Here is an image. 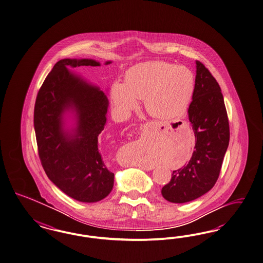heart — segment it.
Here are the masks:
<instances>
[{
  "instance_id": "obj_1",
  "label": "heart",
  "mask_w": 263,
  "mask_h": 263,
  "mask_svg": "<svg viewBox=\"0 0 263 263\" xmlns=\"http://www.w3.org/2000/svg\"><path fill=\"white\" fill-rule=\"evenodd\" d=\"M195 89V78L185 66L162 61L136 64L128 69L124 84L114 83L111 100L127 115L143 98L148 114L159 119L180 117L188 109Z\"/></svg>"
}]
</instances>
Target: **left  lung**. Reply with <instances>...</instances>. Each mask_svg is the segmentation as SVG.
I'll return each instance as SVG.
<instances>
[{"label":"left lung","instance_id":"obj_1","mask_svg":"<svg viewBox=\"0 0 263 263\" xmlns=\"http://www.w3.org/2000/svg\"><path fill=\"white\" fill-rule=\"evenodd\" d=\"M188 117L196 138L187 165L173 172L162 188L164 199L184 203L198 199L215 185L230 142V124L221 88L199 61Z\"/></svg>","mask_w":263,"mask_h":263}]
</instances>
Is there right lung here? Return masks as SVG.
I'll return each instance as SVG.
<instances>
[{"label": "right lung", "instance_id": "1", "mask_svg": "<svg viewBox=\"0 0 263 263\" xmlns=\"http://www.w3.org/2000/svg\"><path fill=\"white\" fill-rule=\"evenodd\" d=\"M84 65L100 63L64 59L54 65L36 96L33 124L41 165L49 179L72 199L96 202L114 186L115 175L106 167L98 147L109 100L98 87L70 71ZM66 111L76 114L77 127L71 132L63 128Z\"/></svg>", "mask_w": 263, "mask_h": 263}]
</instances>
